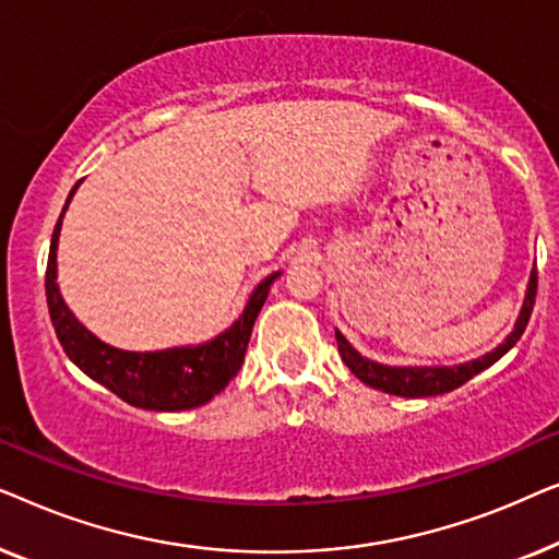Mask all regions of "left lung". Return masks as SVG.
I'll list each match as a JSON object with an SVG mask.
<instances>
[{
  "label": "left lung",
  "mask_w": 559,
  "mask_h": 559,
  "mask_svg": "<svg viewBox=\"0 0 559 559\" xmlns=\"http://www.w3.org/2000/svg\"><path fill=\"white\" fill-rule=\"evenodd\" d=\"M534 297H537V266L532 270V277H530V289H526V297H524V308L519 312V320L514 325V331L507 341L501 343L499 348H493L491 354L476 358V361H468V364H461V366H415V369H409V366H381V364H373L369 358H364L358 350L350 348V343L343 338V335L335 331V341H338V354L346 366L350 369V373H356L358 379L364 381V384H369L373 389H381V392L386 394H396V396H412V400H417V396H435V394H445V392H453V389L463 386L465 381L476 377L488 366L499 361V358L507 354V350L514 346V343L522 338L526 323H530L532 318V310H534Z\"/></svg>",
  "instance_id": "obj_1"
}]
</instances>
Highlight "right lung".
I'll return each mask as SVG.
<instances>
[{
  "label": "right lung",
  "instance_id": "1",
  "mask_svg": "<svg viewBox=\"0 0 559 559\" xmlns=\"http://www.w3.org/2000/svg\"><path fill=\"white\" fill-rule=\"evenodd\" d=\"M79 188V186H75ZM71 190V195L75 193ZM68 195V201H71ZM63 205V213L68 209ZM60 213V218H63ZM60 218L50 239L48 270H45V295H48L50 320L56 325V335L68 358L79 366L83 373L104 384L119 400L140 409L155 412H180L193 409L211 402L224 386L239 373L247 354L251 328L262 310L270 293V285L277 280V274L266 277L254 293H251L247 308L236 323L203 346L188 348H167L152 350V354H132V350H119L106 346L88 333L73 312L66 308L63 297L56 285V249L60 234Z\"/></svg>",
  "mask_w": 559,
  "mask_h": 559
}]
</instances>
